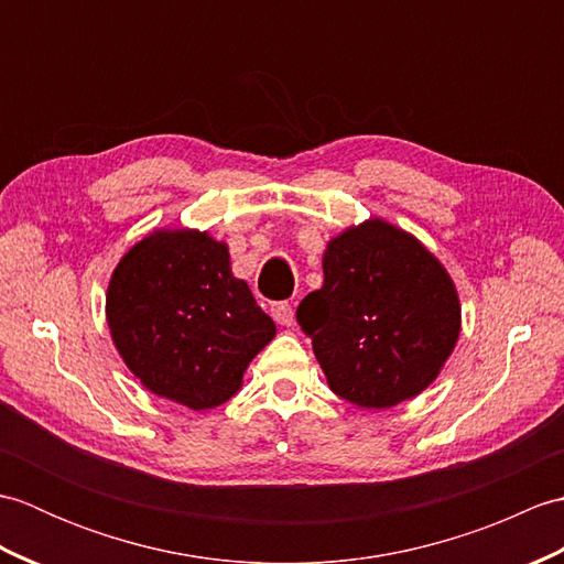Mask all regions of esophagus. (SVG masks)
<instances>
[{"mask_svg":"<svg viewBox=\"0 0 564 564\" xmlns=\"http://www.w3.org/2000/svg\"><path fill=\"white\" fill-rule=\"evenodd\" d=\"M271 315L283 327H291L293 322H295V310H293L291 303H275V305H271Z\"/></svg>","mask_w":564,"mask_h":564,"instance_id":"34e87169","label":"esophagus"}]
</instances>
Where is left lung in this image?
<instances>
[{
	"mask_svg": "<svg viewBox=\"0 0 564 564\" xmlns=\"http://www.w3.org/2000/svg\"><path fill=\"white\" fill-rule=\"evenodd\" d=\"M322 271L297 325L329 388L366 410L426 390L460 334V301L441 261L410 232L370 218L329 239Z\"/></svg>",
	"mask_w": 564,
	"mask_h": 564,
	"instance_id": "8db88e82",
	"label": "left lung"
}]
</instances>
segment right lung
<instances>
[{
  "instance_id": "obj_1",
  "label": "right lung",
  "mask_w": 564,
  "mask_h": 564,
  "mask_svg": "<svg viewBox=\"0 0 564 564\" xmlns=\"http://www.w3.org/2000/svg\"><path fill=\"white\" fill-rule=\"evenodd\" d=\"M106 319L142 386L196 412L230 400L275 337L273 319L232 275L227 245L198 230H154L128 249Z\"/></svg>"
}]
</instances>
